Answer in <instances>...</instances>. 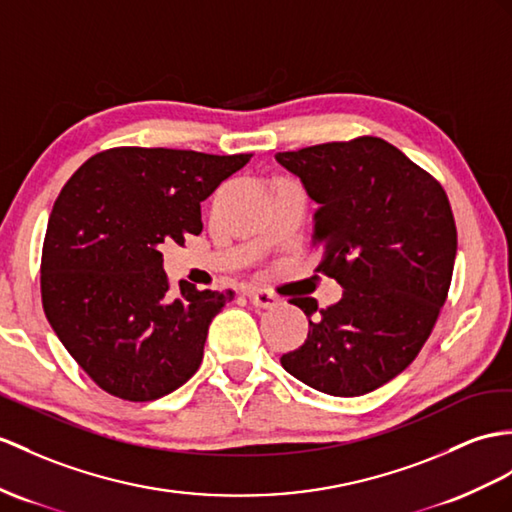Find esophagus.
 Returning <instances> with one entry per match:
<instances>
[{
  "label": "esophagus",
  "mask_w": 512,
  "mask_h": 512,
  "mask_svg": "<svg viewBox=\"0 0 512 512\" xmlns=\"http://www.w3.org/2000/svg\"><path fill=\"white\" fill-rule=\"evenodd\" d=\"M247 297H249V302H252L256 308H273V306H278L282 302L278 295H273L271 291H265V289L247 291Z\"/></svg>",
  "instance_id": "34e87169"
}]
</instances>
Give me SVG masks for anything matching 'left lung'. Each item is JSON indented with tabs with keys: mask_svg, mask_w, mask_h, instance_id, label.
Instances as JSON below:
<instances>
[{
	"mask_svg": "<svg viewBox=\"0 0 512 512\" xmlns=\"http://www.w3.org/2000/svg\"><path fill=\"white\" fill-rule=\"evenodd\" d=\"M315 210L317 269L343 286L341 302L308 317V339L280 358L313 389L358 397L413 363L450 291L456 223L443 186L376 136L276 154Z\"/></svg>",
	"mask_w": 512,
	"mask_h": 512,
	"instance_id": "8db88e82",
	"label": "left lung"
}]
</instances>
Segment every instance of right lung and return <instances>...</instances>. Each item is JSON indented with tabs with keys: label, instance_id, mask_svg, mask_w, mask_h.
Wrapping results in <instances>:
<instances>
[{
	"label": "right lung",
	"instance_id": "obj_1",
	"mask_svg": "<svg viewBox=\"0 0 512 512\" xmlns=\"http://www.w3.org/2000/svg\"><path fill=\"white\" fill-rule=\"evenodd\" d=\"M249 154L117 147L73 173L47 221L41 295L60 343L110 395L152 402L202 365L232 291L169 293L162 243L202 232L199 204Z\"/></svg>",
	"mask_w": 512,
	"mask_h": 512
}]
</instances>
